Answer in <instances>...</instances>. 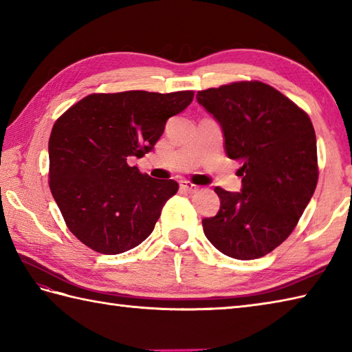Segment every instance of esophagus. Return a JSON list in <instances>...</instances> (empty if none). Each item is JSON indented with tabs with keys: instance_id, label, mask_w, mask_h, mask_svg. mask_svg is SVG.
<instances>
[{
	"instance_id": "34e87169",
	"label": "esophagus",
	"mask_w": 352,
	"mask_h": 352,
	"mask_svg": "<svg viewBox=\"0 0 352 352\" xmlns=\"http://www.w3.org/2000/svg\"><path fill=\"white\" fill-rule=\"evenodd\" d=\"M180 189L184 190V192H188V193H195L199 188H198L197 184H193V183H190L188 180H182L180 182Z\"/></svg>"
}]
</instances>
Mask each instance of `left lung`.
Listing matches in <instances>:
<instances>
[{"instance_id":"left-lung-1","label":"left lung","mask_w":352,"mask_h":352,"mask_svg":"<svg viewBox=\"0 0 352 352\" xmlns=\"http://www.w3.org/2000/svg\"><path fill=\"white\" fill-rule=\"evenodd\" d=\"M197 100L221 124L227 155L242 164L241 192L214 189L221 208L203 219L204 234L228 257H263L290 236L315 193V129L302 109L261 81L210 87Z\"/></svg>"}]
</instances>
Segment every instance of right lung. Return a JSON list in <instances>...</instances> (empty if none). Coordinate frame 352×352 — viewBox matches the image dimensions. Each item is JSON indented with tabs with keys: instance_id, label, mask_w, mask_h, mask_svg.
I'll use <instances>...</instances> for the list:
<instances>
[{
	"instance_id": "right-lung-1",
	"label": "right lung",
	"mask_w": 352,
	"mask_h": 352,
	"mask_svg": "<svg viewBox=\"0 0 352 352\" xmlns=\"http://www.w3.org/2000/svg\"><path fill=\"white\" fill-rule=\"evenodd\" d=\"M192 100L193 91L91 94L54 122L50 189L80 242L113 256L153 233L178 183L142 174L129 157L151 151L168 119Z\"/></svg>"
}]
</instances>
